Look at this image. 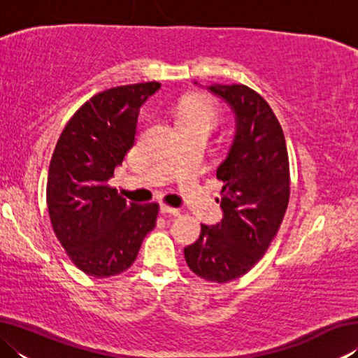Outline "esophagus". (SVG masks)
Wrapping results in <instances>:
<instances>
[{"label":"esophagus","instance_id":"1","mask_svg":"<svg viewBox=\"0 0 358 358\" xmlns=\"http://www.w3.org/2000/svg\"><path fill=\"white\" fill-rule=\"evenodd\" d=\"M159 208H161V213H164V215H171V216H178L180 215V210L178 208L169 207V205H164V203H162Z\"/></svg>","mask_w":358,"mask_h":358}]
</instances>
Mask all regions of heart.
I'll return each mask as SVG.
<instances>
[{"mask_svg":"<svg viewBox=\"0 0 358 358\" xmlns=\"http://www.w3.org/2000/svg\"><path fill=\"white\" fill-rule=\"evenodd\" d=\"M178 123L180 126L203 124L213 129L217 123V112L215 107L203 104V102H192V104H186L181 108L178 113Z\"/></svg>","mask_w":358,"mask_h":358,"instance_id":"b5f03b06","label":"heart"}]
</instances>
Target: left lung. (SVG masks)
I'll use <instances>...</instances> for the list:
<instances>
[{
	"mask_svg": "<svg viewBox=\"0 0 358 358\" xmlns=\"http://www.w3.org/2000/svg\"><path fill=\"white\" fill-rule=\"evenodd\" d=\"M207 90L232 108L237 132L216 171L224 183L222 220L201 224L185 259L197 276L227 282L259 262L281 226L290 194L289 156L280 121L262 96L246 85L213 83Z\"/></svg>",
	"mask_w": 358,
	"mask_h": 358,
	"instance_id": "left-lung-1",
	"label": "left lung"
}]
</instances>
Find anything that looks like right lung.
Returning <instances> with one entry per match:
<instances>
[{
	"mask_svg": "<svg viewBox=\"0 0 358 358\" xmlns=\"http://www.w3.org/2000/svg\"><path fill=\"white\" fill-rule=\"evenodd\" d=\"M157 82L106 90L85 102L53 151L47 207L57 238L83 273L108 278L128 270L156 226L157 203H131L108 186L136 142L141 107Z\"/></svg>",
	"mask_w": 358,
	"mask_h": 358,
	"instance_id": "right-lung-1",
	"label": "right lung"
}]
</instances>
